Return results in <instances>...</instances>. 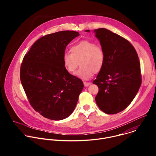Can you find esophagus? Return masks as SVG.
<instances>
[{"mask_svg":"<svg viewBox=\"0 0 156 156\" xmlns=\"http://www.w3.org/2000/svg\"><path fill=\"white\" fill-rule=\"evenodd\" d=\"M83 84L84 85V86H88L89 85L91 84V83L90 82H86V81H84L83 82Z\"/></svg>","mask_w":156,"mask_h":156,"instance_id":"34e87169","label":"esophagus"}]
</instances>
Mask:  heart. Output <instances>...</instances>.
Instances as JSON below:
<instances>
[{
	"label": "heart",
	"mask_w": 156,
	"mask_h": 156,
	"mask_svg": "<svg viewBox=\"0 0 156 156\" xmlns=\"http://www.w3.org/2000/svg\"><path fill=\"white\" fill-rule=\"evenodd\" d=\"M70 51V53L65 52L63 55V63L69 73L73 74L80 63L81 67L77 75L84 80H88L95 72L102 69L105 53L100 44L82 40L72 45Z\"/></svg>",
	"instance_id": "heart-1"
}]
</instances>
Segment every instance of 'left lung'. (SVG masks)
<instances>
[{
	"mask_svg": "<svg viewBox=\"0 0 156 156\" xmlns=\"http://www.w3.org/2000/svg\"><path fill=\"white\" fill-rule=\"evenodd\" d=\"M94 33L105 53L104 65L93 81L99 87L95 100L102 112L117 114L130 104L141 86L140 62L135 48L124 37L105 28Z\"/></svg>",
	"mask_w": 156,
	"mask_h": 156,
	"instance_id": "8db88e82",
	"label": "left lung"
}]
</instances>
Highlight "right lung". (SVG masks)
I'll return each instance as SVG.
<instances>
[{"label": "right lung", "mask_w": 156, "mask_h": 156, "mask_svg": "<svg viewBox=\"0 0 156 156\" xmlns=\"http://www.w3.org/2000/svg\"><path fill=\"white\" fill-rule=\"evenodd\" d=\"M79 33L62 31L37 39L25 54L20 80L33 108L45 118L60 120L73 112L83 83L63 63L66 46Z\"/></svg>", "instance_id": "obj_1"}]
</instances>
